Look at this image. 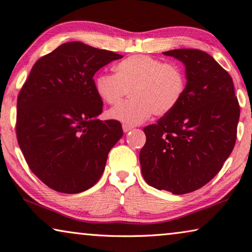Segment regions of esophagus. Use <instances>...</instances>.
I'll use <instances>...</instances> for the list:
<instances>
[{
    "mask_svg": "<svg viewBox=\"0 0 252 252\" xmlns=\"http://www.w3.org/2000/svg\"><path fill=\"white\" fill-rule=\"evenodd\" d=\"M132 126H130V125H126V123H123L122 125V130H123V132H129L130 130H132Z\"/></svg>",
    "mask_w": 252,
    "mask_h": 252,
    "instance_id": "34e87169",
    "label": "esophagus"
}]
</instances>
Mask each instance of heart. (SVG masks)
<instances>
[{
  "label": "heart",
  "mask_w": 252,
  "mask_h": 252,
  "mask_svg": "<svg viewBox=\"0 0 252 252\" xmlns=\"http://www.w3.org/2000/svg\"><path fill=\"white\" fill-rule=\"evenodd\" d=\"M114 71L115 74H98L94 89L100 100L110 106L119 104L130 91L131 99L108 111L111 119L126 125H138L153 114L168 115L185 94V72L176 63L133 55L118 63Z\"/></svg>",
  "instance_id": "obj_1"
}]
</instances>
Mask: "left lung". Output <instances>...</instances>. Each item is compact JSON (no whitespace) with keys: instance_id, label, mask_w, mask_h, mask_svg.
I'll return each mask as SVG.
<instances>
[{"instance_id":"left-lung-1","label":"left lung","mask_w":252,"mask_h":252,"mask_svg":"<svg viewBox=\"0 0 252 252\" xmlns=\"http://www.w3.org/2000/svg\"><path fill=\"white\" fill-rule=\"evenodd\" d=\"M163 54L185 65L186 90L172 111L144 127L140 162L148 185L182 195L220 172L236 143L240 108L232 77L208 53L180 49Z\"/></svg>"}]
</instances>
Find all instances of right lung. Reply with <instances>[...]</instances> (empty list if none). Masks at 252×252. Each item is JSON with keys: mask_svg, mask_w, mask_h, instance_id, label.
<instances>
[{"mask_svg": "<svg viewBox=\"0 0 252 252\" xmlns=\"http://www.w3.org/2000/svg\"><path fill=\"white\" fill-rule=\"evenodd\" d=\"M119 58L111 51L68 42L32 67L17 97L16 135L30 170L50 189L77 194L103 174L123 132L119 121L97 119L103 101L93 77Z\"/></svg>", "mask_w": 252, "mask_h": 252, "instance_id": "right-lung-1", "label": "right lung"}]
</instances>
